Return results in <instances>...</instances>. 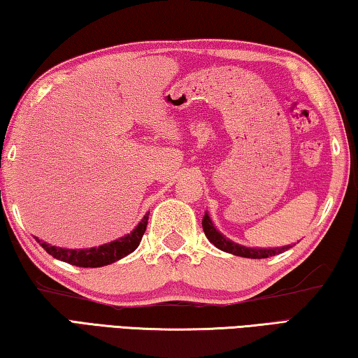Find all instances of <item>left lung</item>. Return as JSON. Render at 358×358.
<instances>
[{"label": "left lung", "mask_w": 358, "mask_h": 358, "mask_svg": "<svg viewBox=\"0 0 358 358\" xmlns=\"http://www.w3.org/2000/svg\"><path fill=\"white\" fill-rule=\"evenodd\" d=\"M202 227L203 232L207 235V238L213 243L217 250L226 251L234 254V256H240V257H248V259H266L270 256H276V254H281L284 251H287L289 248H292L290 245L282 246V248H271V250H259V248H246L241 246L238 243H234L229 238L224 237L221 232H217L216 227L211 222L208 213H205L203 220H202Z\"/></svg>", "instance_id": "left-lung-1"}]
</instances>
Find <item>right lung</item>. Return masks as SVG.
<instances>
[{
  "label": "right lung",
  "instance_id": "1",
  "mask_svg": "<svg viewBox=\"0 0 358 358\" xmlns=\"http://www.w3.org/2000/svg\"><path fill=\"white\" fill-rule=\"evenodd\" d=\"M148 224V215L143 216V220L137 224V227L132 230L131 234L124 235L118 240H113L110 243H106L98 248H85V250H66V248L52 246L42 241L39 238L38 243L44 248V250L58 260L68 262L76 266H83V268H96V266L110 265L117 260L128 256L141 243L145 230H147Z\"/></svg>",
  "mask_w": 358,
  "mask_h": 358
}]
</instances>
